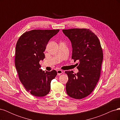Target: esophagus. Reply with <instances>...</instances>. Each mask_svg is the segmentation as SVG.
I'll use <instances>...</instances> for the list:
<instances>
[{
  "instance_id": "esophagus-1",
  "label": "esophagus",
  "mask_w": 120,
  "mask_h": 120,
  "mask_svg": "<svg viewBox=\"0 0 120 120\" xmlns=\"http://www.w3.org/2000/svg\"><path fill=\"white\" fill-rule=\"evenodd\" d=\"M57 75H61V74H63V71H61V70H57Z\"/></svg>"
}]
</instances>
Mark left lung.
<instances>
[{
	"mask_svg": "<svg viewBox=\"0 0 120 120\" xmlns=\"http://www.w3.org/2000/svg\"><path fill=\"white\" fill-rule=\"evenodd\" d=\"M71 43L72 59L78 60L79 72L66 71L68 79L66 84L68 95L82 99L91 93L100 79L103 53L97 36L86 28L63 30Z\"/></svg>",
	"mask_w": 120,
	"mask_h": 120,
	"instance_id": "1",
	"label": "left lung"
}]
</instances>
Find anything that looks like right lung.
<instances>
[{
	"instance_id": "obj_1",
	"label": "right lung",
	"mask_w": 120,
	"mask_h": 120,
	"mask_svg": "<svg viewBox=\"0 0 120 120\" xmlns=\"http://www.w3.org/2000/svg\"><path fill=\"white\" fill-rule=\"evenodd\" d=\"M59 30H34L24 32L16 43L15 66L19 80L27 92L35 97H44L50 90V82L57 71H43L39 63L49 39Z\"/></svg>"
}]
</instances>
